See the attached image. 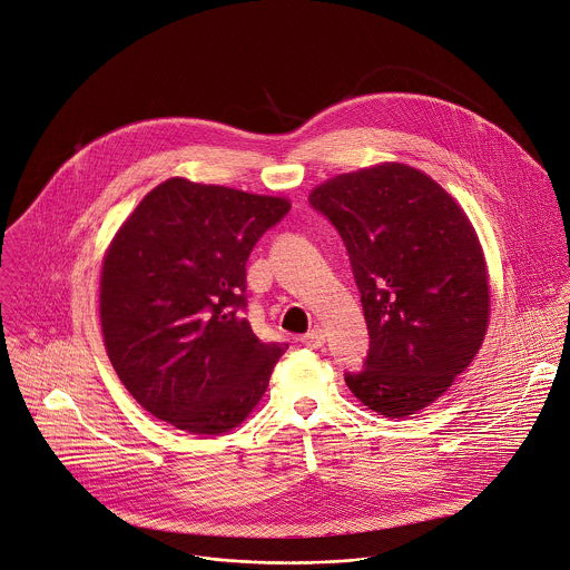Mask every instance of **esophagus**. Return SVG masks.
<instances>
[{
  "label": "esophagus",
  "mask_w": 570,
  "mask_h": 570,
  "mask_svg": "<svg viewBox=\"0 0 570 570\" xmlns=\"http://www.w3.org/2000/svg\"><path fill=\"white\" fill-rule=\"evenodd\" d=\"M324 342H326V335H324V331H322V328H313L308 335L299 337V343H302V345H306V347H322Z\"/></svg>",
  "instance_id": "34e87169"
}]
</instances>
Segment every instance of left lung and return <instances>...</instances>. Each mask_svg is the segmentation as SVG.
<instances>
[{
  "label": "left lung",
  "mask_w": 570,
  "mask_h": 570,
  "mask_svg": "<svg viewBox=\"0 0 570 570\" xmlns=\"http://www.w3.org/2000/svg\"><path fill=\"white\" fill-rule=\"evenodd\" d=\"M308 203L340 230L367 324L370 350L350 392L403 419L434 403L478 354L489 279L475 230L423 171L385 163L342 174Z\"/></svg>",
  "instance_id": "8db88e82"
}]
</instances>
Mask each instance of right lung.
<instances>
[{"label":"right lung","instance_id":"1","mask_svg":"<svg viewBox=\"0 0 570 570\" xmlns=\"http://www.w3.org/2000/svg\"><path fill=\"white\" fill-rule=\"evenodd\" d=\"M291 205L169 178L151 189L104 262L101 328L127 392L189 434L237 428L288 343L262 342L244 317L246 262Z\"/></svg>","mask_w":570,"mask_h":570}]
</instances>
